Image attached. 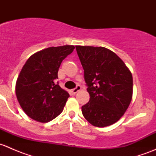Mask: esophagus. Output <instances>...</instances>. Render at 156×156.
<instances>
[{"mask_svg":"<svg viewBox=\"0 0 156 156\" xmlns=\"http://www.w3.org/2000/svg\"><path fill=\"white\" fill-rule=\"evenodd\" d=\"M81 86L78 85V86H77L76 87L74 88V89H72V90H71V92H72V94H76V93H78V91L81 90Z\"/></svg>","mask_w":156,"mask_h":156,"instance_id":"1","label":"esophagus"}]
</instances>
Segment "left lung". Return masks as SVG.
<instances>
[{"label":"left lung","mask_w":156,"mask_h":156,"mask_svg":"<svg viewBox=\"0 0 156 156\" xmlns=\"http://www.w3.org/2000/svg\"><path fill=\"white\" fill-rule=\"evenodd\" d=\"M84 69L90 100L81 107L86 120L98 127L122 117L133 95L132 74L112 50L103 47L75 46Z\"/></svg>","instance_id":"left-lung-1"}]
</instances>
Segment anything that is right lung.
<instances>
[{
  "label": "right lung",
  "instance_id": "obj_1",
  "mask_svg": "<svg viewBox=\"0 0 156 156\" xmlns=\"http://www.w3.org/2000/svg\"><path fill=\"white\" fill-rule=\"evenodd\" d=\"M73 45L51 47L31 55L23 66L16 84V94L26 115L46 123L63 110L69 94L56 84L64 59L72 53Z\"/></svg>",
  "mask_w": 156,
  "mask_h": 156
}]
</instances>
